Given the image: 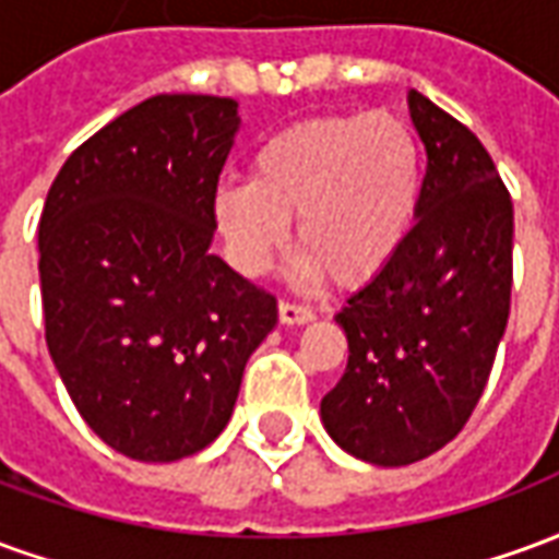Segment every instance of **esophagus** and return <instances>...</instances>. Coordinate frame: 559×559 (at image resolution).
Listing matches in <instances>:
<instances>
[{"mask_svg": "<svg viewBox=\"0 0 559 559\" xmlns=\"http://www.w3.org/2000/svg\"><path fill=\"white\" fill-rule=\"evenodd\" d=\"M278 317H281V323H308V320H314V311H311L308 305L290 302V299H281Z\"/></svg>", "mask_w": 559, "mask_h": 559, "instance_id": "esophagus-1", "label": "esophagus"}]
</instances>
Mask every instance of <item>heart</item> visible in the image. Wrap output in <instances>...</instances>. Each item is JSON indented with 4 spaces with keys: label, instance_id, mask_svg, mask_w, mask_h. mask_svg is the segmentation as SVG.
<instances>
[{
    "label": "heart",
    "instance_id": "heart-1",
    "mask_svg": "<svg viewBox=\"0 0 559 559\" xmlns=\"http://www.w3.org/2000/svg\"><path fill=\"white\" fill-rule=\"evenodd\" d=\"M421 182V143L407 119L314 116L257 148L251 182L218 191L215 212L248 272L266 266L287 239L284 221L296 218L305 275L362 284L407 239Z\"/></svg>",
    "mask_w": 559,
    "mask_h": 559
}]
</instances>
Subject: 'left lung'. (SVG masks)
Listing matches in <instances>:
<instances>
[{
    "instance_id": "obj_1",
    "label": "left lung",
    "mask_w": 559,
    "mask_h": 559,
    "mask_svg": "<svg viewBox=\"0 0 559 559\" xmlns=\"http://www.w3.org/2000/svg\"><path fill=\"white\" fill-rule=\"evenodd\" d=\"M428 155L416 224L335 320L350 359L320 416L380 467L433 455L467 425L491 374L512 296V197L488 148L411 90Z\"/></svg>"
}]
</instances>
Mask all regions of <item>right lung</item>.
<instances>
[{"mask_svg":"<svg viewBox=\"0 0 559 559\" xmlns=\"http://www.w3.org/2000/svg\"><path fill=\"white\" fill-rule=\"evenodd\" d=\"M218 95H155L78 146L38 224L44 338L104 443L179 461L230 421L278 302L209 254L239 128Z\"/></svg>","mask_w":559,"mask_h":559,"instance_id":"1","label":"right lung"}]
</instances>
